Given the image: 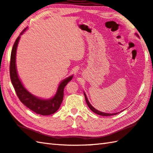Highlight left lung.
I'll return each instance as SVG.
<instances>
[{
	"label": "left lung",
	"mask_w": 153,
	"mask_h": 153,
	"mask_svg": "<svg viewBox=\"0 0 153 153\" xmlns=\"http://www.w3.org/2000/svg\"><path fill=\"white\" fill-rule=\"evenodd\" d=\"M135 35H137V37H138V38H139V36H138V35H137V33H135ZM84 96H85V98L86 103H87V104H88V107L90 108V109L91 111H92V112H94V113H96V114H98V115L104 116H109L116 115V114H118V112H116V113H106V112H100V111L96 110L95 108H94V107L92 106V105H91L90 104V102H89L88 99V98H87V96H86V94H85V93L84 92ZM122 111H123V110H122Z\"/></svg>",
	"instance_id": "obj_1"
}]
</instances>
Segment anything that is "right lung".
<instances>
[{"label": "right lung", "mask_w": 153, "mask_h": 153, "mask_svg": "<svg viewBox=\"0 0 153 153\" xmlns=\"http://www.w3.org/2000/svg\"><path fill=\"white\" fill-rule=\"evenodd\" d=\"M27 28L28 27L25 29L16 39L13 47L12 51H11L10 63V76L11 82L15 88L18 98L25 105H26L30 110L38 114L43 116L51 115L59 108L62 103L63 95H64L63 94L64 88L68 84V82H70L73 78L74 75H71V76L63 79L58 85L55 95L48 99L39 98L27 90V88L25 87L19 77L16 65V55L21 36L26 31Z\"/></svg>", "instance_id": "right-lung-1"}]
</instances>
